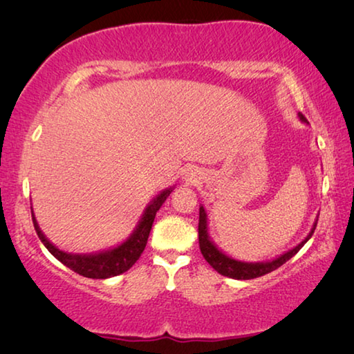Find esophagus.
<instances>
[{
    "instance_id": "34e87169",
    "label": "esophagus",
    "mask_w": 354,
    "mask_h": 354,
    "mask_svg": "<svg viewBox=\"0 0 354 354\" xmlns=\"http://www.w3.org/2000/svg\"><path fill=\"white\" fill-rule=\"evenodd\" d=\"M187 179H189V181H190V183H192V179H194V175H192V176H189V178H187Z\"/></svg>"
}]
</instances>
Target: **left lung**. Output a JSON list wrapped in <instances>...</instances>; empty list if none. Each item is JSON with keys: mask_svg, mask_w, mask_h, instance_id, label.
Returning <instances> with one entry per match:
<instances>
[{"mask_svg": "<svg viewBox=\"0 0 354 354\" xmlns=\"http://www.w3.org/2000/svg\"><path fill=\"white\" fill-rule=\"evenodd\" d=\"M298 118L301 120L303 123H308L306 118L303 117V113H298ZM317 220H319V215L314 221L313 227H310L309 234L299 242L297 247H293L290 250L284 251L283 254H279L277 257H273L270 261H262V262H245V261H239L234 259V257L227 256L225 251H221L217 245L214 243V241L209 236V226H207V212L205 206H200V221H198V239H200V250L201 254L205 259L209 262L215 272H218L223 277L232 278V279H253V278H259L263 277V274L270 273L273 270H277L278 267L283 266L284 262H287L290 257L295 256L299 250L303 248V245L306 243L310 237H313L315 226H317Z\"/></svg>", "mask_w": 354, "mask_h": 354, "instance_id": "left-lung-1", "label": "left lung"}]
</instances>
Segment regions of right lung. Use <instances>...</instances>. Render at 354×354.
Instances as JSON below:
<instances>
[{
	"instance_id": "1",
	"label": "right lung",
	"mask_w": 354,
	"mask_h": 354,
	"mask_svg": "<svg viewBox=\"0 0 354 354\" xmlns=\"http://www.w3.org/2000/svg\"><path fill=\"white\" fill-rule=\"evenodd\" d=\"M173 189H175V185L164 189L148 203V206L145 207V211H143L139 223L136 225L134 231L131 232L127 241L118 243L117 247L97 251V253L81 254V253H67V251L59 250L56 245L48 241V237L41 232L31 207L32 223L35 227V232H37L39 239L41 241V243L45 245L46 250L50 251L57 261H61L64 266H67L70 270H73L76 273L82 274V277L92 278V279L112 278L129 270V268L137 262V259H139L140 254L143 253V250L147 247V241H148L149 231H151L156 212L159 211L160 206H162L165 200L169 198Z\"/></svg>"
}]
</instances>
